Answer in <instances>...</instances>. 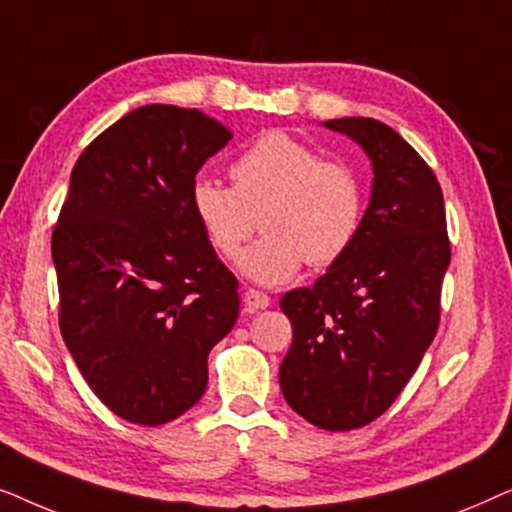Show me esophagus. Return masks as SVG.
I'll use <instances>...</instances> for the list:
<instances>
[{
  "instance_id": "1",
  "label": "esophagus",
  "mask_w": 512,
  "mask_h": 512,
  "mask_svg": "<svg viewBox=\"0 0 512 512\" xmlns=\"http://www.w3.org/2000/svg\"><path fill=\"white\" fill-rule=\"evenodd\" d=\"M242 303L247 312H258V310H265V307L270 305V298H268V293H263L258 289H247L242 293Z\"/></svg>"
}]
</instances>
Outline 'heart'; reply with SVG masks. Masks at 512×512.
Here are the masks:
<instances>
[{"instance_id":"b5f03b06","label":"heart","mask_w":512,"mask_h":512,"mask_svg":"<svg viewBox=\"0 0 512 512\" xmlns=\"http://www.w3.org/2000/svg\"><path fill=\"white\" fill-rule=\"evenodd\" d=\"M230 179L233 188L214 179L195 181L193 212L223 258L240 254L258 219L265 235L240 261L256 282H289L303 263L328 268L361 233L366 191L359 174L286 132L258 137L230 165Z\"/></svg>"}]
</instances>
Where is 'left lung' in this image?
<instances>
[{
    "instance_id": "1",
    "label": "left lung",
    "mask_w": 512,
    "mask_h": 512,
    "mask_svg": "<svg viewBox=\"0 0 512 512\" xmlns=\"http://www.w3.org/2000/svg\"><path fill=\"white\" fill-rule=\"evenodd\" d=\"M324 125L368 153L373 193L352 249L279 300L293 326L279 384L310 424L352 431L396 401L436 338L450 237L436 174L396 130L361 116Z\"/></svg>"
}]
</instances>
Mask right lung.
<instances>
[{
    "label": "right lung",
    "instance_id": "1",
    "mask_svg": "<svg viewBox=\"0 0 512 512\" xmlns=\"http://www.w3.org/2000/svg\"><path fill=\"white\" fill-rule=\"evenodd\" d=\"M226 125L146 104L76 160L51 251L60 333L95 396L132 424L193 408L207 356L240 314L237 279L195 219L191 193Z\"/></svg>",
    "mask_w": 512,
    "mask_h": 512
}]
</instances>
